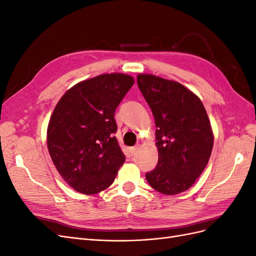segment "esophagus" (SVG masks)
I'll list each match as a JSON object with an SVG mask.
<instances>
[{
  "label": "esophagus",
  "mask_w": 256,
  "mask_h": 256,
  "mask_svg": "<svg viewBox=\"0 0 256 256\" xmlns=\"http://www.w3.org/2000/svg\"><path fill=\"white\" fill-rule=\"evenodd\" d=\"M138 148V145H136V146H132V147H131V148H130V152H131V154H132V156H134V154L136 152Z\"/></svg>",
  "instance_id": "34e87169"
}]
</instances>
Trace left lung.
<instances>
[{"instance_id": "1", "label": "left lung", "mask_w": 256, "mask_h": 256, "mask_svg": "<svg viewBox=\"0 0 256 256\" xmlns=\"http://www.w3.org/2000/svg\"><path fill=\"white\" fill-rule=\"evenodd\" d=\"M136 81L157 127L158 164L146 180L164 194H178L196 182L210 158V122L200 99L182 84L142 74Z\"/></svg>"}]
</instances>
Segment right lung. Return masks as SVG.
Instances as JSON below:
<instances>
[{"label": "right lung", "instance_id": "right-lung-1", "mask_svg": "<svg viewBox=\"0 0 256 256\" xmlns=\"http://www.w3.org/2000/svg\"><path fill=\"white\" fill-rule=\"evenodd\" d=\"M134 83L128 74H100L68 90L54 109L47 131L49 154L76 191L90 196L110 187L125 162L114 136V114Z\"/></svg>", "mask_w": 256, "mask_h": 256}]
</instances>
